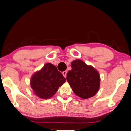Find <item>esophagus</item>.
I'll return each instance as SVG.
<instances>
[{
	"instance_id": "34e87169",
	"label": "esophagus",
	"mask_w": 131,
	"mask_h": 131,
	"mask_svg": "<svg viewBox=\"0 0 131 131\" xmlns=\"http://www.w3.org/2000/svg\"><path fill=\"white\" fill-rule=\"evenodd\" d=\"M62 74H63V75L64 77L66 78V74H67V71H63V72H62Z\"/></svg>"
}]
</instances>
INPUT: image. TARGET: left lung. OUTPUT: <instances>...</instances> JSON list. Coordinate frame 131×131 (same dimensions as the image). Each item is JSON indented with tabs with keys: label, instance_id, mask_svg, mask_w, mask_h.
<instances>
[{
	"label": "left lung",
	"instance_id": "1",
	"mask_svg": "<svg viewBox=\"0 0 131 131\" xmlns=\"http://www.w3.org/2000/svg\"><path fill=\"white\" fill-rule=\"evenodd\" d=\"M71 66L72 69L67 73L66 79L74 93L83 99L94 96L100 86L99 73L79 60L74 61Z\"/></svg>",
	"mask_w": 131,
	"mask_h": 131
}]
</instances>
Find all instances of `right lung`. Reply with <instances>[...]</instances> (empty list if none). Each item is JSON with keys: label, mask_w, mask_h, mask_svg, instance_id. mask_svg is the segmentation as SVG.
I'll list each match as a JSON object with an SVG mask.
<instances>
[{"label": "right lung", "mask_w": 131, "mask_h": 131, "mask_svg": "<svg viewBox=\"0 0 131 131\" xmlns=\"http://www.w3.org/2000/svg\"><path fill=\"white\" fill-rule=\"evenodd\" d=\"M65 81L66 78L57 68L48 63L33 74L30 79V86L36 95L41 99H49L56 93L59 87Z\"/></svg>", "instance_id": "right-lung-1"}]
</instances>
